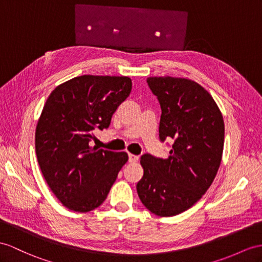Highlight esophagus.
<instances>
[{"mask_svg": "<svg viewBox=\"0 0 262 262\" xmlns=\"http://www.w3.org/2000/svg\"><path fill=\"white\" fill-rule=\"evenodd\" d=\"M129 161L131 163H136V162L139 161V157L136 156V155H132V153H130V155H129Z\"/></svg>", "mask_w": 262, "mask_h": 262, "instance_id": "esophagus-1", "label": "esophagus"}]
</instances>
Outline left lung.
Returning <instances> with one entry per match:
<instances>
[{"instance_id": "left-lung-1", "label": "left lung", "mask_w": 262, "mask_h": 262, "mask_svg": "<svg viewBox=\"0 0 262 262\" xmlns=\"http://www.w3.org/2000/svg\"><path fill=\"white\" fill-rule=\"evenodd\" d=\"M148 84L161 105L159 136L172 138L170 156L143 155L137 191L143 206L159 216L177 215L199 201L219 170L225 122L205 88L190 79L150 76Z\"/></svg>"}]
</instances>
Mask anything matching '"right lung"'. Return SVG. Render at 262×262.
Wrapping results in <instances>:
<instances>
[{
  "instance_id": "1",
  "label": "right lung",
  "mask_w": 262,
  "mask_h": 262,
  "mask_svg": "<svg viewBox=\"0 0 262 262\" xmlns=\"http://www.w3.org/2000/svg\"><path fill=\"white\" fill-rule=\"evenodd\" d=\"M127 76H76L51 92L37 120L35 153L48 186L63 206L89 212L106 199L126 152L91 146L94 130L109 127L129 97Z\"/></svg>"
}]
</instances>
